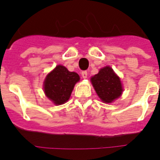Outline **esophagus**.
<instances>
[{"instance_id": "esophagus-1", "label": "esophagus", "mask_w": 160, "mask_h": 160, "mask_svg": "<svg viewBox=\"0 0 160 160\" xmlns=\"http://www.w3.org/2000/svg\"><path fill=\"white\" fill-rule=\"evenodd\" d=\"M81 75H82V77L84 78V79H86V78H87V76H88L87 71H85V70L82 71V72H81Z\"/></svg>"}]
</instances>
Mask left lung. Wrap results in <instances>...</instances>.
Wrapping results in <instances>:
<instances>
[{
  "mask_svg": "<svg viewBox=\"0 0 160 160\" xmlns=\"http://www.w3.org/2000/svg\"><path fill=\"white\" fill-rule=\"evenodd\" d=\"M90 81L103 102L112 103L122 95L120 79L110 66L100 69L98 74L91 77Z\"/></svg>",
  "mask_w": 160,
  "mask_h": 160,
  "instance_id": "1",
  "label": "left lung"
}]
</instances>
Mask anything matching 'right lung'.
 Here are the masks:
<instances>
[{
  "label": "right lung",
  "instance_id": "add662e5",
  "mask_svg": "<svg viewBox=\"0 0 160 160\" xmlns=\"http://www.w3.org/2000/svg\"><path fill=\"white\" fill-rule=\"evenodd\" d=\"M80 80L77 73L70 72L63 65H57L46 75L44 92L55 105H62L70 99L75 85Z\"/></svg>",
  "mask_w": 160,
  "mask_h": 160
}]
</instances>
